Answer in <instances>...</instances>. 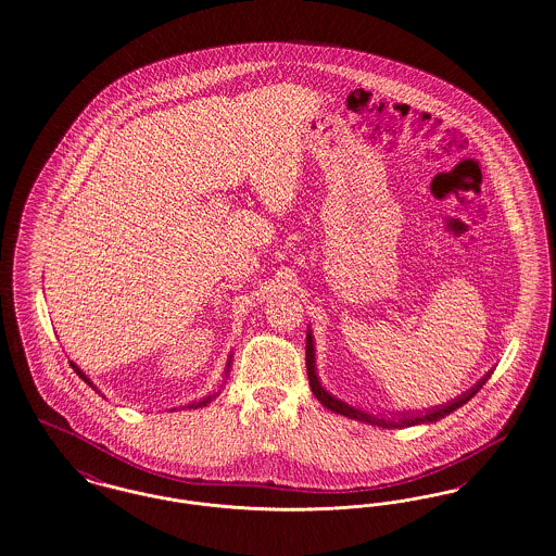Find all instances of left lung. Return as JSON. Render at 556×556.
Returning a JSON list of instances; mask_svg holds the SVG:
<instances>
[{
  "mask_svg": "<svg viewBox=\"0 0 556 556\" xmlns=\"http://www.w3.org/2000/svg\"><path fill=\"white\" fill-rule=\"evenodd\" d=\"M307 345H305V366H307V379H309V387L314 391V395L318 397L324 408L332 409L337 414H343L348 418L353 420H359V422H368V425H377L382 429H404V427H414V425H429V422H438L439 418H445L447 414H452L454 409L465 406L470 397L477 395V391L485 384V380L492 377V370L483 377L481 380H477L468 391H465L463 395H458L456 400L447 402V404H441L435 408L425 409V412H402V414H395L393 418H382V416H375V414H368L364 409L353 408L350 404H345L343 400L330 395L324 387H321L320 379H318V370H316V348H314V337H312V330H307Z\"/></svg>",
  "mask_w": 556,
  "mask_h": 556,
  "instance_id": "obj_1",
  "label": "left lung"
}]
</instances>
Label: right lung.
Here are the masks:
<instances>
[{
    "label": "right lung",
    "instance_id": "1",
    "mask_svg": "<svg viewBox=\"0 0 556 556\" xmlns=\"http://www.w3.org/2000/svg\"><path fill=\"white\" fill-rule=\"evenodd\" d=\"M71 366H73V368H75V372H77V375H79V379L86 380V382H88V384H89V387H91V389H96V393H100V391H98V387H96V384H93V382H91V380L88 379V375H84V370H81V368H79V366H77V364H73V362H71ZM230 366H232V355H230V357H228V364H226V370H224V379H228V375H230ZM215 397H217V393H211V395H206V397H203V400H199V402H192V404H188V406H181V409H184V408H190V409L203 408V406H206V404H208V402H213V400H215Z\"/></svg>",
    "mask_w": 556,
    "mask_h": 556
}]
</instances>
